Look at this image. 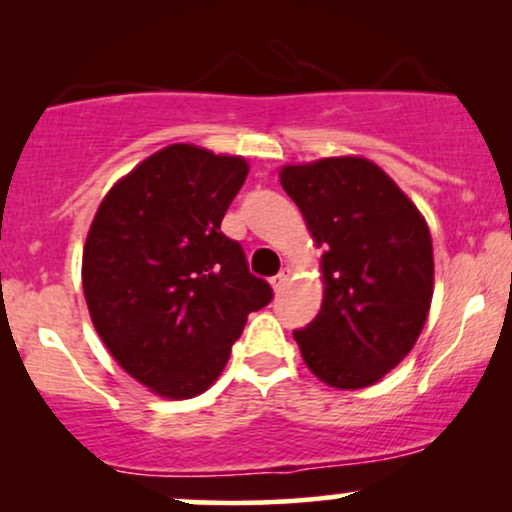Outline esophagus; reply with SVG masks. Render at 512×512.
<instances>
[{
    "label": "esophagus",
    "instance_id": "esophagus-1",
    "mask_svg": "<svg viewBox=\"0 0 512 512\" xmlns=\"http://www.w3.org/2000/svg\"><path fill=\"white\" fill-rule=\"evenodd\" d=\"M289 276H291V269H281L279 274L272 276V289H274L276 293H279L281 286H284L286 281H289Z\"/></svg>",
    "mask_w": 512,
    "mask_h": 512
}]
</instances>
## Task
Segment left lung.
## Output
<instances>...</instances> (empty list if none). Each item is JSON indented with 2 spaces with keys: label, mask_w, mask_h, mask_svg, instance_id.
I'll list each match as a JSON object with an SVG mask.
<instances>
[{
  "label": "left lung",
  "mask_w": 512,
  "mask_h": 512,
  "mask_svg": "<svg viewBox=\"0 0 512 512\" xmlns=\"http://www.w3.org/2000/svg\"><path fill=\"white\" fill-rule=\"evenodd\" d=\"M281 187L322 248L320 313L293 332L322 383L358 390L409 354L433 298V245L424 216L368 158L284 166Z\"/></svg>",
  "instance_id": "obj_1"
}]
</instances>
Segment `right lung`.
Wrapping results in <instances>:
<instances>
[{
  "label": "right lung",
  "instance_id": "obj_1",
  "mask_svg": "<svg viewBox=\"0 0 512 512\" xmlns=\"http://www.w3.org/2000/svg\"><path fill=\"white\" fill-rule=\"evenodd\" d=\"M245 178V158L173 144L117 180L93 216L81 264L93 327L161 397L207 390L248 315L274 296L221 233Z\"/></svg>",
  "mask_w": 512,
  "mask_h": 512
}]
</instances>
